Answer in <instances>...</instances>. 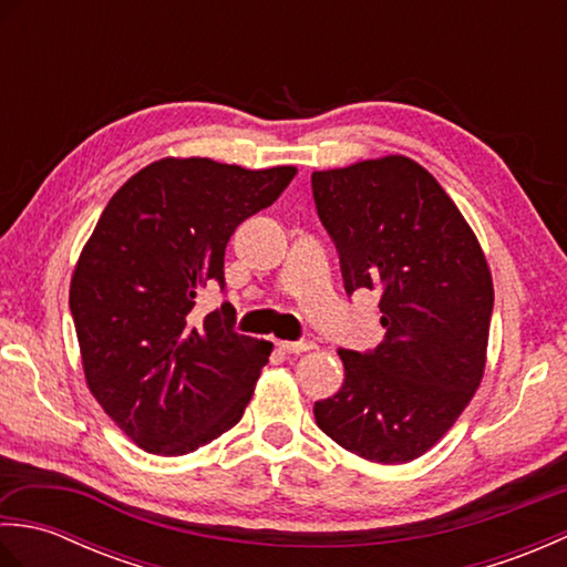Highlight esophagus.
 <instances>
[{"mask_svg": "<svg viewBox=\"0 0 567 567\" xmlns=\"http://www.w3.org/2000/svg\"><path fill=\"white\" fill-rule=\"evenodd\" d=\"M277 348H280L282 353H307L315 348L311 341H277Z\"/></svg>", "mask_w": 567, "mask_h": 567, "instance_id": "esophagus-1", "label": "esophagus"}]
</instances>
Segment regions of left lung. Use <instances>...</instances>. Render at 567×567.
Segmentation results:
<instances>
[{
  "instance_id": "obj_1",
  "label": "left lung",
  "mask_w": 567,
  "mask_h": 567,
  "mask_svg": "<svg viewBox=\"0 0 567 567\" xmlns=\"http://www.w3.org/2000/svg\"><path fill=\"white\" fill-rule=\"evenodd\" d=\"M343 287L380 295L384 341L339 348L346 380L315 404L319 429L365 461L424 455L480 388L495 290L473 228L429 171L404 155L311 173Z\"/></svg>"
}]
</instances>
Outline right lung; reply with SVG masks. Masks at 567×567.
Returning a JSON list of instances; mask_svg holds the SVG:
<instances>
[{"mask_svg":"<svg viewBox=\"0 0 567 567\" xmlns=\"http://www.w3.org/2000/svg\"><path fill=\"white\" fill-rule=\"evenodd\" d=\"M295 175L163 158L104 207L72 272L70 311L90 392L138 449L185 455L244 416L272 343L236 333L228 302L197 319L195 299L214 282L224 290L228 238Z\"/></svg>","mask_w":567,"mask_h":567,"instance_id":"1","label":"right lung"}]
</instances>
